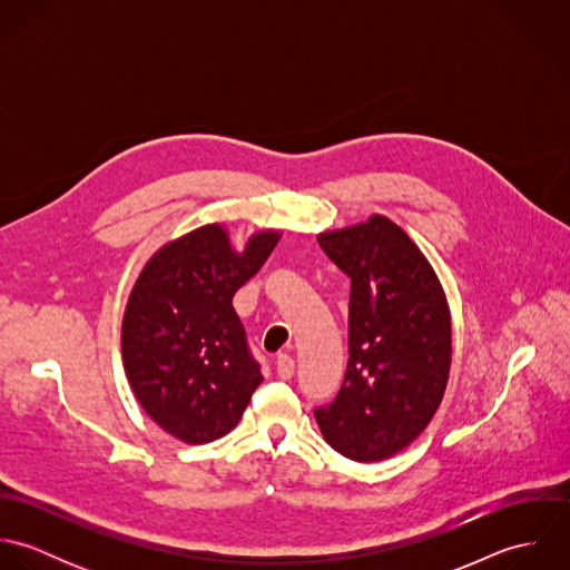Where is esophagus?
Segmentation results:
<instances>
[{
    "mask_svg": "<svg viewBox=\"0 0 570 570\" xmlns=\"http://www.w3.org/2000/svg\"><path fill=\"white\" fill-rule=\"evenodd\" d=\"M276 373H278V377L281 380H292L294 377V371H296V362H294V357L292 355H287V353H281L278 357H276Z\"/></svg>",
    "mask_w": 570,
    "mask_h": 570,
    "instance_id": "esophagus-1",
    "label": "esophagus"
}]
</instances>
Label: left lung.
Wrapping results in <instances>:
<instances>
[{"instance_id":"obj_1","label":"left lung","mask_w":570,"mask_h":570,"mask_svg":"<svg viewBox=\"0 0 570 570\" xmlns=\"http://www.w3.org/2000/svg\"><path fill=\"white\" fill-rule=\"evenodd\" d=\"M318 244L351 278V298L346 375L314 416L342 456L384 461L441 404L452 357L445 294L421 249L386 217L318 235Z\"/></svg>"}]
</instances>
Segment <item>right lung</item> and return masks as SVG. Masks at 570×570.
Instances as JSON below:
<instances>
[{
    "mask_svg": "<svg viewBox=\"0 0 570 570\" xmlns=\"http://www.w3.org/2000/svg\"><path fill=\"white\" fill-rule=\"evenodd\" d=\"M278 235L235 254L222 226L197 228L145 265L122 321V362L147 414L184 443H210L242 419L263 382L233 296Z\"/></svg>",
    "mask_w": 570,
    "mask_h": 570,
    "instance_id": "obj_1",
    "label": "right lung"
}]
</instances>
